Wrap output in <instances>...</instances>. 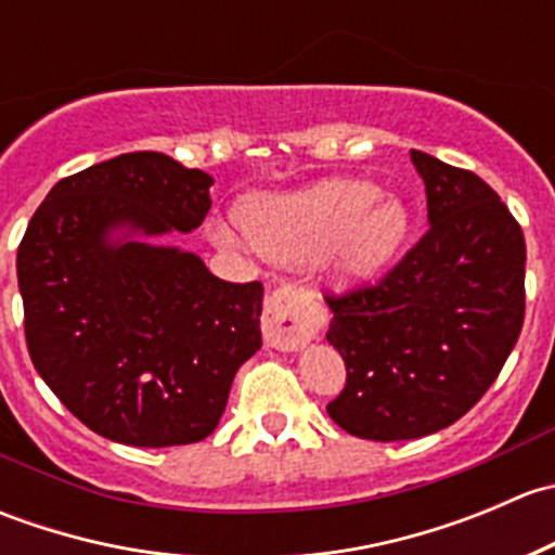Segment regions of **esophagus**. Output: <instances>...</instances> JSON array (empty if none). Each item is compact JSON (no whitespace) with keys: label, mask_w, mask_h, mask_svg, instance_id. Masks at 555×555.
Wrapping results in <instances>:
<instances>
[{"label":"esophagus","mask_w":555,"mask_h":555,"mask_svg":"<svg viewBox=\"0 0 555 555\" xmlns=\"http://www.w3.org/2000/svg\"><path fill=\"white\" fill-rule=\"evenodd\" d=\"M317 300L309 298L298 284H282L273 289L262 309V338L282 351H298L319 330Z\"/></svg>","instance_id":"obj_1"}]
</instances>
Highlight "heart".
Wrapping results in <instances>:
<instances>
[{
	"label": "heart",
	"mask_w": 555,
	"mask_h": 555,
	"mask_svg": "<svg viewBox=\"0 0 555 555\" xmlns=\"http://www.w3.org/2000/svg\"><path fill=\"white\" fill-rule=\"evenodd\" d=\"M242 222L262 251L282 260H313L333 251L335 268L349 282L378 273L400 251L408 236L402 201L378 195L371 182L335 179L298 195L255 198L244 204ZM211 236L233 242L225 225H211Z\"/></svg>",
	"instance_id": "b5f03b06"
}]
</instances>
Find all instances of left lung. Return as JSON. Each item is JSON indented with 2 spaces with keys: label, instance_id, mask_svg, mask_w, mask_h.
<instances>
[{
  "label": "left lung",
  "instance_id": "obj_1",
  "mask_svg": "<svg viewBox=\"0 0 555 555\" xmlns=\"http://www.w3.org/2000/svg\"><path fill=\"white\" fill-rule=\"evenodd\" d=\"M429 228L376 282L327 293V340L346 384L327 413L365 440H413L462 418L516 346L526 242L500 195L467 169L411 150Z\"/></svg>",
  "mask_w": 555,
  "mask_h": 555
}]
</instances>
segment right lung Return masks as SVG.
Listing matches in <instances>:
<instances>
[{"label":"right lung","instance_id":"1","mask_svg":"<svg viewBox=\"0 0 555 555\" xmlns=\"http://www.w3.org/2000/svg\"><path fill=\"white\" fill-rule=\"evenodd\" d=\"M211 177L126 153L53 184L18 246L24 333L42 382L88 429L142 449L209 438L260 349V282H225L190 251L109 244L115 228L188 233Z\"/></svg>","mask_w":555,"mask_h":555}]
</instances>
